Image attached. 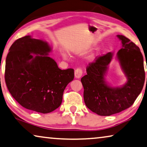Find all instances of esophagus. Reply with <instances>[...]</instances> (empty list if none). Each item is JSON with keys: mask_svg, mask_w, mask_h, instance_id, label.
<instances>
[{"mask_svg": "<svg viewBox=\"0 0 147 147\" xmlns=\"http://www.w3.org/2000/svg\"><path fill=\"white\" fill-rule=\"evenodd\" d=\"M75 78H80L83 75V70L80 68H78L75 69Z\"/></svg>", "mask_w": 147, "mask_h": 147, "instance_id": "1", "label": "esophagus"}]
</instances>
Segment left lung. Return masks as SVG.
<instances>
[{
    "instance_id": "1",
    "label": "left lung",
    "mask_w": 147,
    "mask_h": 147,
    "mask_svg": "<svg viewBox=\"0 0 147 147\" xmlns=\"http://www.w3.org/2000/svg\"><path fill=\"white\" fill-rule=\"evenodd\" d=\"M123 47L117 58L128 78L121 88H111L104 81V76L112 54L108 53L96 57L86 67L87 74L81 78L86 106L96 114L109 116L130 107L141 93L145 83V72L140 49L129 38L117 35ZM147 81V80H146Z\"/></svg>"
}]
</instances>
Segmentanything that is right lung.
Instances as JSON below:
<instances>
[{
	"mask_svg": "<svg viewBox=\"0 0 147 147\" xmlns=\"http://www.w3.org/2000/svg\"><path fill=\"white\" fill-rule=\"evenodd\" d=\"M50 51L46 42L25 36L11 46L5 67V82L12 97L25 109L42 114L60 106L64 89L74 78V69L59 68L48 56Z\"/></svg>",
	"mask_w": 147,
	"mask_h": 147,
	"instance_id": "right-lung-1",
	"label": "right lung"
}]
</instances>
